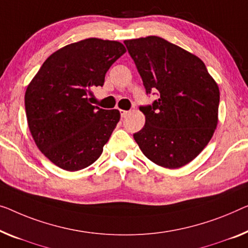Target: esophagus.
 <instances>
[{"label":"esophagus","mask_w":248,"mask_h":248,"mask_svg":"<svg viewBox=\"0 0 248 248\" xmlns=\"http://www.w3.org/2000/svg\"><path fill=\"white\" fill-rule=\"evenodd\" d=\"M120 114H121V117L124 118V117L128 116L129 111H127V110H120Z\"/></svg>","instance_id":"obj_1"}]
</instances>
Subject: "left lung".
Instances as JSON below:
<instances>
[{
	"instance_id": "8db88e82",
	"label": "left lung",
	"mask_w": 248,
	"mask_h": 248,
	"mask_svg": "<svg viewBox=\"0 0 248 248\" xmlns=\"http://www.w3.org/2000/svg\"><path fill=\"white\" fill-rule=\"evenodd\" d=\"M153 105L141 106L146 124L134 134L143 155L161 167L190 162L212 139L218 123L219 89L204 62L159 36L124 42Z\"/></svg>"
}]
</instances>
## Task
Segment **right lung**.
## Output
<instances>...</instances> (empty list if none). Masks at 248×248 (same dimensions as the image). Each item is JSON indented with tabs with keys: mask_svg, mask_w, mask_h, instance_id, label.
Returning <instances> with one entry per match:
<instances>
[{
	"mask_svg": "<svg viewBox=\"0 0 248 248\" xmlns=\"http://www.w3.org/2000/svg\"><path fill=\"white\" fill-rule=\"evenodd\" d=\"M124 52L123 43L97 38L68 44L30 82L24 97L30 132L58 167L77 171L101 156L120 112L92 106L88 95L103 86L107 71Z\"/></svg>",
	"mask_w": 248,
	"mask_h": 248,
	"instance_id": "obj_1",
	"label": "right lung"
}]
</instances>
